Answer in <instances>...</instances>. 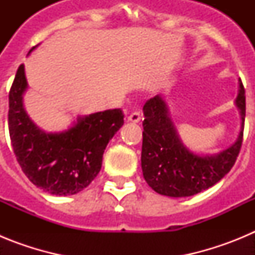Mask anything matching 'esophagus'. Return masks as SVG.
<instances>
[{"label":"esophagus","instance_id":"esophagus-1","mask_svg":"<svg viewBox=\"0 0 255 255\" xmlns=\"http://www.w3.org/2000/svg\"><path fill=\"white\" fill-rule=\"evenodd\" d=\"M128 120L130 121V123H139V121L141 120V115L139 114V112H132V114L129 115V117H128Z\"/></svg>","mask_w":255,"mask_h":255}]
</instances>
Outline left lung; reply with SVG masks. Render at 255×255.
Segmentation results:
<instances>
[{
  "instance_id": "8db88e82",
  "label": "left lung",
  "mask_w": 255,
  "mask_h": 255,
  "mask_svg": "<svg viewBox=\"0 0 255 255\" xmlns=\"http://www.w3.org/2000/svg\"><path fill=\"white\" fill-rule=\"evenodd\" d=\"M236 107L240 110L242 128L239 138L227 149L211 155L191 152L180 140L171 121L167 105L159 96L143 107L141 170L148 185L161 195L191 197L211 188L229 173L235 164L243 143L245 121V89L239 83Z\"/></svg>"
}]
</instances>
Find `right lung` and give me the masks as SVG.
<instances>
[{"mask_svg": "<svg viewBox=\"0 0 255 255\" xmlns=\"http://www.w3.org/2000/svg\"><path fill=\"white\" fill-rule=\"evenodd\" d=\"M26 88L24 65H20L8 93V131L20 167L35 186L49 194H76L101 171L108 141L124 125L123 111L115 108L78 117L65 131L46 132L24 110Z\"/></svg>", "mask_w": 255, "mask_h": 255, "instance_id": "obj_1", "label": "right lung"}]
</instances>
